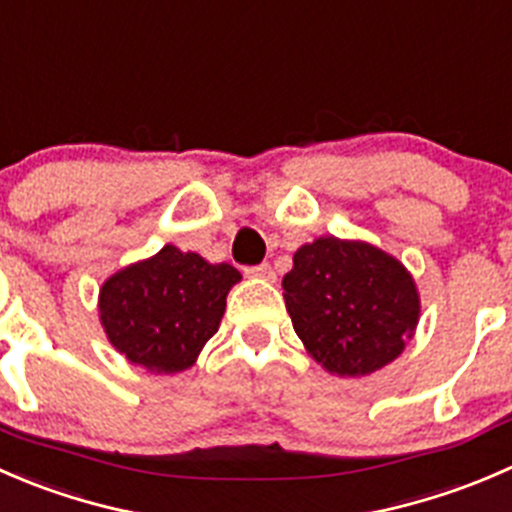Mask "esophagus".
<instances>
[{
    "instance_id": "1",
    "label": "esophagus",
    "mask_w": 512,
    "mask_h": 512,
    "mask_svg": "<svg viewBox=\"0 0 512 512\" xmlns=\"http://www.w3.org/2000/svg\"><path fill=\"white\" fill-rule=\"evenodd\" d=\"M246 273H249V276H256V278H266V281H273V276H276L271 263H258V266L246 268Z\"/></svg>"
}]
</instances>
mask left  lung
<instances>
[{
	"mask_svg": "<svg viewBox=\"0 0 512 512\" xmlns=\"http://www.w3.org/2000/svg\"><path fill=\"white\" fill-rule=\"evenodd\" d=\"M293 331L338 376H366L406 348L421 313L416 283L396 258L333 236L301 246L283 276Z\"/></svg>",
	"mask_w": 512,
	"mask_h": 512,
	"instance_id": "8db88e82",
	"label": "left lung"
}]
</instances>
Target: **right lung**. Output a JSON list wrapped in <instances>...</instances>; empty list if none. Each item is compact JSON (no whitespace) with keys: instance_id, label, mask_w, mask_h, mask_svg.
Listing matches in <instances>:
<instances>
[{"instance_id":"obj_1","label":"right lung","mask_w":512,"mask_h":512,"mask_svg":"<svg viewBox=\"0 0 512 512\" xmlns=\"http://www.w3.org/2000/svg\"><path fill=\"white\" fill-rule=\"evenodd\" d=\"M239 278L229 263H209L169 244L101 286V323L111 346L131 363L179 373L194 366L219 331L226 293Z\"/></svg>"}]
</instances>
